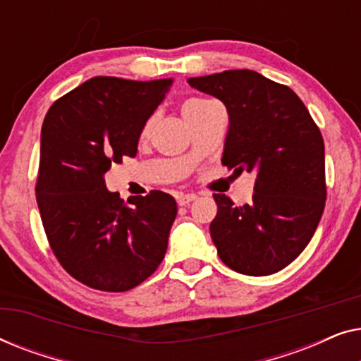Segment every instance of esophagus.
<instances>
[{"label": "esophagus", "mask_w": 361, "mask_h": 361, "mask_svg": "<svg viewBox=\"0 0 361 361\" xmlns=\"http://www.w3.org/2000/svg\"><path fill=\"white\" fill-rule=\"evenodd\" d=\"M197 199L195 194H185V195H179L177 197V204H179L180 207L184 205H189L190 202H194Z\"/></svg>", "instance_id": "esophagus-1"}]
</instances>
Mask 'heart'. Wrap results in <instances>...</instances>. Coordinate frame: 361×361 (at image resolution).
Returning <instances> with one entry per match:
<instances>
[{
    "label": "heart",
    "mask_w": 361,
    "mask_h": 361,
    "mask_svg": "<svg viewBox=\"0 0 361 361\" xmlns=\"http://www.w3.org/2000/svg\"><path fill=\"white\" fill-rule=\"evenodd\" d=\"M209 102L210 100H204V98H190V100H187L184 105H182V115H184V118H189V116L194 115L195 111H199L200 108H204ZM151 126H152V118L146 120L145 125H142L140 136L146 137L147 133H149V130H151Z\"/></svg>",
    "instance_id": "1"
}]
</instances>
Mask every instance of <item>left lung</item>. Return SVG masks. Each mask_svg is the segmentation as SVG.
<instances>
[{"instance_id": "8db88e82", "label": "left lung", "mask_w": 361, "mask_h": 361, "mask_svg": "<svg viewBox=\"0 0 361 361\" xmlns=\"http://www.w3.org/2000/svg\"><path fill=\"white\" fill-rule=\"evenodd\" d=\"M224 102L230 116L221 164L255 171L253 200L235 205L215 194L210 224L220 259L236 273H278L302 253L322 216L325 151L319 126L289 87L253 71L189 78Z\"/></svg>"}]
</instances>
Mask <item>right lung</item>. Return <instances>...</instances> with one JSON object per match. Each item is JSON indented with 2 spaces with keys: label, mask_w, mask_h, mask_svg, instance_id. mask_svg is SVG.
Returning a JSON list of instances; mask_svg holds the SVG:
<instances>
[{
  "label": "right lung",
  "mask_w": 361,
  "mask_h": 361,
  "mask_svg": "<svg viewBox=\"0 0 361 361\" xmlns=\"http://www.w3.org/2000/svg\"><path fill=\"white\" fill-rule=\"evenodd\" d=\"M171 83L93 77L54 102L44 118L37 207L52 253L88 288L130 290L164 259L174 197L151 190L125 204L106 190L103 176L136 156L141 128Z\"/></svg>",
  "instance_id": "obj_1"
}]
</instances>
